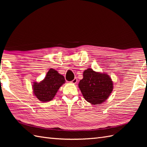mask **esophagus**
Segmentation results:
<instances>
[{
    "mask_svg": "<svg viewBox=\"0 0 147 147\" xmlns=\"http://www.w3.org/2000/svg\"><path fill=\"white\" fill-rule=\"evenodd\" d=\"M77 82V78H75L73 80H72L71 81V83H74V84H75Z\"/></svg>",
    "mask_w": 147,
    "mask_h": 147,
    "instance_id": "34e87169",
    "label": "esophagus"
}]
</instances>
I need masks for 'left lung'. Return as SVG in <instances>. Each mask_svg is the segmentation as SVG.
<instances>
[{"label":"left lung","instance_id":"obj_1","mask_svg":"<svg viewBox=\"0 0 147 147\" xmlns=\"http://www.w3.org/2000/svg\"><path fill=\"white\" fill-rule=\"evenodd\" d=\"M78 86L85 100L96 105L108 98L113 90V82L108 75L88 69L84 71L83 78L80 81Z\"/></svg>","mask_w":147,"mask_h":147}]
</instances>
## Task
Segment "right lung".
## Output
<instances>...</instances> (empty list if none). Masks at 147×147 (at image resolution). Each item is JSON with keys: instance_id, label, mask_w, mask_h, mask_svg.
Returning a JSON list of instances; mask_svg holds the SVG:
<instances>
[{"instance_id": "1", "label": "right lung", "mask_w": 147, "mask_h": 147, "mask_svg": "<svg viewBox=\"0 0 147 147\" xmlns=\"http://www.w3.org/2000/svg\"><path fill=\"white\" fill-rule=\"evenodd\" d=\"M64 83V76L55 70L50 69L43 80L40 83H34V95L42 102L50 101L54 98L57 91Z\"/></svg>"}]
</instances>
